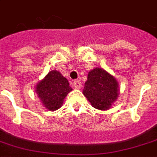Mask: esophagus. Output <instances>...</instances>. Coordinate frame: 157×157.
<instances>
[{
	"mask_svg": "<svg viewBox=\"0 0 157 157\" xmlns=\"http://www.w3.org/2000/svg\"><path fill=\"white\" fill-rule=\"evenodd\" d=\"M73 86L75 88H76V89H80V88L81 87V81H79V80H76V81H74Z\"/></svg>",
	"mask_w": 157,
	"mask_h": 157,
	"instance_id": "obj_1",
	"label": "esophagus"
}]
</instances>
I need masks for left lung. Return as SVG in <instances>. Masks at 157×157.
Listing matches in <instances>:
<instances>
[{
  "label": "left lung",
  "instance_id": "left-lung-1",
  "mask_svg": "<svg viewBox=\"0 0 157 157\" xmlns=\"http://www.w3.org/2000/svg\"><path fill=\"white\" fill-rule=\"evenodd\" d=\"M118 84L115 78L102 68H94L88 74L83 94L91 105L100 110L109 109L118 96Z\"/></svg>",
  "mask_w": 157,
  "mask_h": 157
}]
</instances>
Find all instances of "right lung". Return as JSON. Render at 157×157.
I'll list each match as a JSON object with an SVG mask.
<instances>
[{"label":"right lung","mask_w":157,"mask_h":157,"mask_svg":"<svg viewBox=\"0 0 157 157\" xmlns=\"http://www.w3.org/2000/svg\"><path fill=\"white\" fill-rule=\"evenodd\" d=\"M67 79L57 71H49L36 87V92L48 110L58 109L67 94L71 90Z\"/></svg>","instance_id":"1"}]
</instances>
